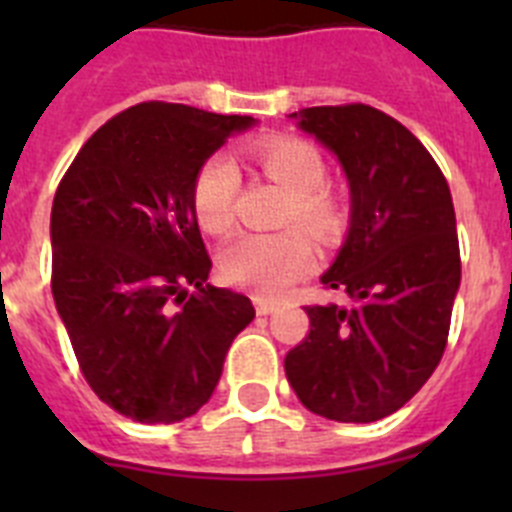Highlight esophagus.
<instances>
[{"label":"esophagus","instance_id":"34e87169","mask_svg":"<svg viewBox=\"0 0 512 512\" xmlns=\"http://www.w3.org/2000/svg\"><path fill=\"white\" fill-rule=\"evenodd\" d=\"M253 305H256V312H259V315H271V312L279 310L277 302L266 300V297H261V295L253 297Z\"/></svg>","mask_w":512,"mask_h":512}]
</instances>
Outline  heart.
Segmentation results:
<instances>
[{"label":"heart","instance_id":"1","mask_svg":"<svg viewBox=\"0 0 512 512\" xmlns=\"http://www.w3.org/2000/svg\"><path fill=\"white\" fill-rule=\"evenodd\" d=\"M253 161L289 192L284 223H300L318 238L336 235L343 225V205L325 187V158L310 140L271 135L253 143ZM241 176L228 156L217 153L197 169L192 182V210L202 230L223 235L233 228L235 194ZM315 261V248L305 230L248 233L230 243L220 256V269L230 284L248 287L266 297L282 295L289 284L305 277Z\"/></svg>","mask_w":512,"mask_h":512}]
</instances>
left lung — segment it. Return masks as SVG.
<instances>
[{
    "label": "left lung",
    "instance_id": "obj_1",
    "mask_svg": "<svg viewBox=\"0 0 512 512\" xmlns=\"http://www.w3.org/2000/svg\"><path fill=\"white\" fill-rule=\"evenodd\" d=\"M300 128L336 153L351 228L320 282L348 305H307L310 333L284 372L310 413L374 423L428 382L449 341L461 282L449 184L425 146L369 104L307 107Z\"/></svg>",
    "mask_w": 512,
    "mask_h": 512
}]
</instances>
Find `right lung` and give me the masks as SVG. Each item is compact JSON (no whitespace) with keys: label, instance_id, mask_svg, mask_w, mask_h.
<instances>
[{"label":"right lung","instance_id":"right-lung-1","mask_svg":"<svg viewBox=\"0 0 512 512\" xmlns=\"http://www.w3.org/2000/svg\"><path fill=\"white\" fill-rule=\"evenodd\" d=\"M251 125L140 102L104 122L58 184L53 300L84 379L125 418L166 425L197 413L256 315L246 295L207 284L212 261L192 210L197 169Z\"/></svg>","mask_w":512,"mask_h":512}]
</instances>
